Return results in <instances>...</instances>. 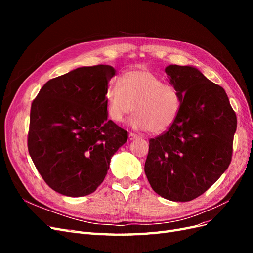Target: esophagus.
<instances>
[{"label":"esophagus","instance_id":"1","mask_svg":"<svg viewBox=\"0 0 253 253\" xmlns=\"http://www.w3.org/2000/svg\"><path fill=\"white\" fill-rule=\"evenodd\" d=\"M138 135H136V134H134V133H129L128 134V139L129 140H134V139H136V138H138Z\"/></svg>","mask_w":253,"mask_h":253}]
</instances>
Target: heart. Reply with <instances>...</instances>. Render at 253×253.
Returning <instances> with one entry per match:
<instances>
[{"label":"heart","mask_w":253,"mask_h":253,"mask_svg":"<svg viewBox=\"0 0 253 253\" xmlns=\"http://www.w3.org/2000/svg\"><path fill=\"white\" fill-rule=\"evenodd\" d=\"M106 114L114 122H122L136 111L129 126L160 134L177 119L181 99L174 86L164 83L148 70L125 73L119 81L110 82L105 90Z\"/></svg>","instance_id":"b5f03b06"}]
</instances>
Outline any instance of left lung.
I'll use <instances>...</instances> for the list:
<instances>
[{
  "mask_svg": "<svg viewBox=\"0 0 253 253\" xmlns=\"http://www.w3.org/2000/svg\"><path fill=\"white\" fill-rule=\"evenodd\" d=\"M180 95L177 119L150 139L144 172L152 189L173 202L205 193L231 163L236 115L225 89L193 66L166 67Z\"/></svg>",
  "mask_w": 253,
  "mask_h": 253,
  "instance_id": "obj_1",
  "label": "left lung"
}]
</instances>
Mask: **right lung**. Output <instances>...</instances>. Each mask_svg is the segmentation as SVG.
Wrapping results in <instances>:
<instances>
[{"mask_svg": "<svg viewBox=\"0 0 253 253\" xmlns=\"http://www.w3.org/2000/svg\"><path fill=\"white\" fill-rule=\"evenodd\" d=\"M111 65L82 66L44 84L30 110L28 152L56 192L85 196L101 185L127 132L108 119Z\"/></svg>", "mask_w": 253, "mask_h": 253, "instance_id": "add662e5", "label": "right lung"}]
</instances>
